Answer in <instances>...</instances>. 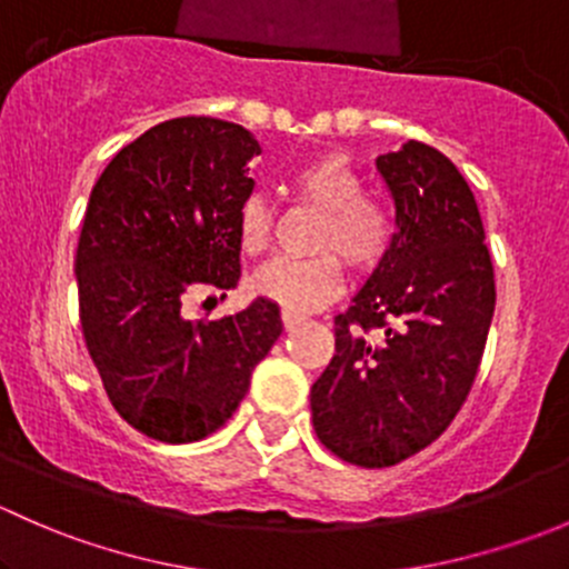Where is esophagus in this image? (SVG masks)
I'll use <instances>...</instances> for the list:
<instances>
[{"instance_id": "obj_1", "label": "esophagus", "mask_w": 569, "mask_h": 569, "mask_svg": "<svg viewBox=\"0 0 569 569\" xmlns=\"http://www.w3.org/2000/svg\"><path fill=\"white\" fill-rule=\"evenodd\" d=\"M280 319H283L286 330H295V327H300L302 321H306V317H302V313H291V311L280 313Z\"/></svg>"}]
</instances>
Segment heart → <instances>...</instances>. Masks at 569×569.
Masks as SVG:
<instances>
[{"label":"heart","instance_id":"obj_1","mask_svg":"<svg viewBox=\"0 0 569 569\" xmlns=\"http://www.w3.org/2000/svg\"><path fill=\"white\" fill-rule=\"evenodd\" d=\"M291 192L321 211L317 250H332L358 272L380 267L393 244V217L386 203L366 198L363 178L338 153H321L291 176ZM272 237V211L261 194H250L237 214V244L244 256H261ZM332 252L313 258H274L250 278L252 295L283 311L308 313L327 306L343 286L341 261Z\"/></svg>","mask_w":569,"mask_h":569}]
</instances>
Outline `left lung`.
I'll use <instances>...</instances> for the list:
<instances>
[{
	"label": "left lung",
	"mask_w": 569,
	"mask_h": 569,
	"mask_svg": "<svg viewBox=\"0 0 569 569\" xmlns=\"http://www.w3.org/2000/svg\"><path fill=\"white\" fill-rule=\"evenodd\" d=\"M377 170L396 209L393 244L336 317V355L311 388L317 438L360 468L407 460L446 432L496 311L479 206L451 159L407 140Z\"/></svg>",
	"instance_id": "obj_1"
}]
</instances>
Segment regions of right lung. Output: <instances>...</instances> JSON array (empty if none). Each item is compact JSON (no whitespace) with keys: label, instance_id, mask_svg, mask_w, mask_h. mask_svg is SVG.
<instances>
[{"label":"right lung","instance_id":"right-lung-1","mask_svg":"<svg viewBox=\"0 0 569 569\" xmlns=\"http://www.w3.org/2000/svg\"><path fill=\"white\" fill-rule=\"evenodd\" d=\"M256 153L244 126L173 118L120 148L90 192L73 261L84 343L120 418L162 443L217 432L283 330L263 297L217 321L181 313L192 291L237 286Z\"/></svg>","mask_w":569,"mask_h":569}]
</instances>
